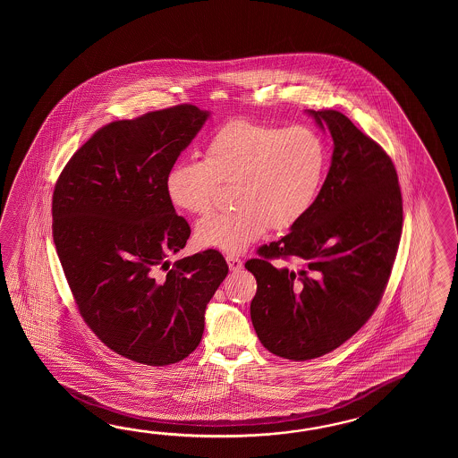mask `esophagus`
I'll return each mask as SVG.
<instances>
[{"instance_id":"esophagus-1","label":"esophagus","mask_w":458,"mask_h":458,"mask_svg":"<svg viewBox=\"0 0 458 458\" xmlns=\"http://www.w3.org/2000/svg\"><path fill=\"white\" fill-rule=\"evenodd\" d=\"M225 260H227V265H229V268H231V272H239L243 267L242 260H241L237 255H233V253H229V255L225 257Z\"/></svg>"}]
</instances>
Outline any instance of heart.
<instances>
[{"label": "heart", "instance_id": "heart-1", "mask_svg": "<svg viewBox=\"0 0 458 458\" xmlns=\"http://www.w3.org/2000/svg\"><path fill=\"white\" fill-rule=\"evenodd\" d=\"M327 166L326 142L306 126L233 121L208 140L205 160H180L168 170L165 191L178 209L206 215L221 185L235 208L198 223L196 242L243 252L272 227L288 231L311 211Z\"/></svg>", "mask_w": 458, "mask_h": 458}]
</instances>
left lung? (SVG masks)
Instances as JSON below:
<instances>
[{"label":"left lung","mask_w":458,"mask_h":458,"mask_svg":"<svg viewBox=\"0 0 458 458\" xmlns=\"http://www.w3.org/2000/svg\"><path fill=\"white\" fill-rule=\"evenodd\" d=\"M334 140L311 211L245 263L257 280L253 329L267 351L311 360L349 341L380 304L403 231L396 168L373 139L334 109L312 111ZM294 258L300 271L283 266Z\"/></svg>","instance_id":"1"}]
</instances>
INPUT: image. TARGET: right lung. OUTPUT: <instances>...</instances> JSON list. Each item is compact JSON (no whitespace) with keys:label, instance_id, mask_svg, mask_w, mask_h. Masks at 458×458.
<instances>
[{"label":"right lung","instance_id":"1","mask_svg":"<svg viewBox=\"0 0 458 458\" xmlns=\"http://www.w3.org/2000/svg\"><path fill=\"white\" fill-rule=\"evenodd\" d=\"M209 111L178 105L101 127L62 170L52 233L88 327L129 360L164 367L195 351L229 267L217 250L176 260L191 233L165 178Z\"/></svg>","mask_w":458,"mask_h":458}]
</instances>
